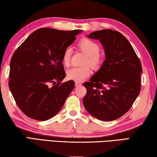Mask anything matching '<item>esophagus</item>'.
<instances>
[{
    "instance_id": "1",
    "label": "esophagus",
    "mask_w": 157,
    "mask_h": 157,
    "mask_svg": "<svg viewBox=\"0 0 157 157\" xmlns=\"http://www.w3.org/2000/svg\"><path fill=\"white\" fill-rule=\"evenodd\" d=\"M81 85H82V83H80V82H75L76 86H81Z\"/></svg>"
}]
</instances>
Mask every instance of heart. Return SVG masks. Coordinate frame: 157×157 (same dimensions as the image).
I'll return each mask as SVG.
<instances>
[{
	"label": "heart",
	"instance_id": "b5f03b06",
	"mask_svg": "<svg viewBox=\"0 0 157 157\" xmlns=\"http://www.w3.org/2000/svg\"><path fill=\"white\" fill-rule=\"evenodd\" d=\"M78 46L82 52L87 55L85 59V64H89L94 69H98L102 62V58L99 55L100 46L91 39L84 38L78 42ZM71 50L67 48L63 52L62 62L65 66L70 64ZM91 74V68L89 66L82 67H73L66 71V77L69 80L80 82L86 79Z\"/></svg>",
	"mask_w": 157,
	"mask_h": 157
}]
</instances>
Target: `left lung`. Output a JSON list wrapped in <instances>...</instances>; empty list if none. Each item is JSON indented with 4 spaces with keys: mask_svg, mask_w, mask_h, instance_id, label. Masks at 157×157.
<instances>
[{
    "mask_svg": "<svg viewBox=\"0 0 157 157\" xmlns=\"http://www.w3.org/2000/svg\"><path fill=\"white\" fill-rule=\"evenodd\" d=\"M87 36L100 40L105 60L90 82L84 83V106L100 121L116 120L129 110L140 94L141 63L129 41L118 31L106 29Z\"/></svg>",
    "mask_w": 157,
    "mask_h": 157,
    "instance_id": "8db88e82",
    "label": "left lung"
}]
</instances>
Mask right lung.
<instances>
[{
  "label": "right lung",
  "mask_w": 157,
  "mask_h": 157,
  "mask_svg": "<svg viewBox=\"0 0 157 157\" xmlns=\"http://www.w3.org/2000/svg\"><path fill=\"white\" fill-rule=\"evenodd\" d=\"M82 32L38 29L14 53L9 88L18 107L29 118L44 121L54 117L73 90L72 80L61 84L66 77L62 57Z\"/></svg>",
  "instance_id": "add662e5"
}]
</instances>
